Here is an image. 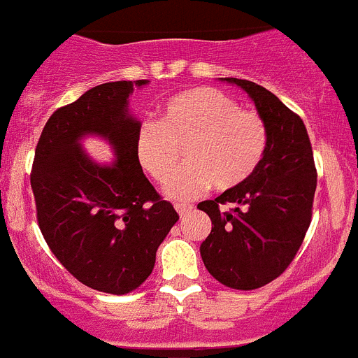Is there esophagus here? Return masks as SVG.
I'll use <instances>...</instances> for the list:
<instances>
[{
	"label": "esophagus",
	"instance_id": "34e87169",
	"mask_svg": "<svg viewBox=\"0 0 358 358\" xmlns=\"http://www.w3.org/2000/svg\"><path fill=\"white\" fill-rule=\"evenodd\" d=\"M175 208L180 215H185V214H189L192 208H194V205H189V203H176Z\"/></svg>",
	"mask_w": 358,
	"mask_h": 358
}]
</instances>
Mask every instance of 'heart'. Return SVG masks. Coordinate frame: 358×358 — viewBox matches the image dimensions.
<instances>
[{"label": "heart", "instance_id": "heart-1", "mask_svg": "<svg viewBox=\"0 0 358 358\" xmlns=\"http://www.w3.org/2000/svg\"><path fill=\"white\" fill-rule=\"evenodd\" d=\"M183 146L189 162L169 180L167 196L189 199L212 183L230 191L255 175L269 146L262 115L214 87H194L167 98L162 117L137 127L134 150L144 173L164 183L175 171Z\"/></svg>", "mask_w": 358, "mask_h": 358}]
</instances>
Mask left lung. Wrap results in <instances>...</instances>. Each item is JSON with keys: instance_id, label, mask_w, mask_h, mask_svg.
I'll return each instance as SVG.
<instances>
[{"instance_id": "1", "label": "left lung", "mask_w": 358, "mask_h": 358, "mask_svg": "<svg viewBox=\"0 0 358 358\" xmlns=\"http://www.w3.org/2000/svg\"><path fill=\"white\" fill-rule=\"evenodd\" d=\"M241 87L267 124L269 146L262 164L243 185L198 205L212 221L199 246L217 282L251 291L287 269L310 224L315 166L307 128L273 92L253 82L221 78ZM232 205L228 213L218 208Z\"/></svg>"}]
</instances>
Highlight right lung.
I'll list each match as a JSON object with an SVG mask.
<instances>
[{
    "label": "right lung",
    "instance_id": "right-lung-1",
    "mask_svg": "<svg viewBox=\"0 0 358 358\" xmlns=\"http://www.w3.org/2000/svg\"><path fill=\"white\" fill-rule=\"evenodd\" d=\"M144 85L148 80L101 83L55 110L31 167L37 221L50 250L83 285L108 294L139 287L178 221L135 157L141 121L128 98ZM85 136L108 142L115 160L92 159L83 150Z\"/></svg>",
    "mask_w": 358,
    "mask_h": 358
}]
</instances>
